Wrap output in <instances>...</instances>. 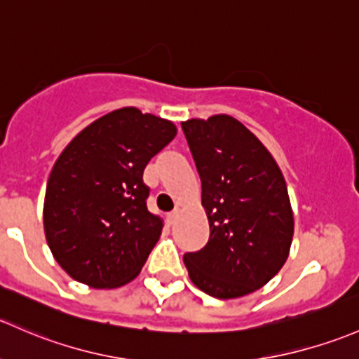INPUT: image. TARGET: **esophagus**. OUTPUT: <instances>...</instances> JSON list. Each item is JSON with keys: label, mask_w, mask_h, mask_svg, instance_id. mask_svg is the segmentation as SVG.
<instances>
[{"label": "esophagus", "mask_w": 359, "mask_h": 359, "mask_svg": "<svg viewBox=\"0 0 359 359\" xmlns=\"http://www.w3.org/2000/svg\"><path fill=\"white\" fill-rule=\"evenodd\" d=\"M179 217H180V210H173L172 213H168V217H167L168 224L170 225H175L177 220H179Z\"/></svg>", "instance_id": "1"}]
</instances>
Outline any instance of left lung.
<instances>
[{"label":"left lung","mask_w":359,"mask_h":359,"mask_svg":"<svg viewBox=\"0 0 359 359\" xmlns=\"http://www.w3.org/2000/svg\"><path fill=\"white\" fill-rule=\"evenodd\" d=\"M201 177L208 244L186 252L192 284L237 299L269 284L287 259L294 213L282 170L262 141L233 116L182 122Z\"/></svg>","instance_id":"8db88e82"}]
</instances>
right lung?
<instances>
[{
    "label": "right lung",
    "mask_w": 359,
    "mask_h": 359,
    "mask_svg": "<svg viewBox=\"0 0 359 359\" xmlns=\"http://www.w3.org/2000/svg\"><path fill=\"white\" fill-rule=\"evenodd\" d=\"M175 135L172 120L126 107L94 120L62 151L43 224L53 258L74 280L116 289L141 273L163 229L146 208L142 172Z\"/></svg>",
    "instance_id": "right-lung-1"
}]
</instances>
